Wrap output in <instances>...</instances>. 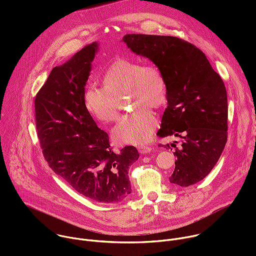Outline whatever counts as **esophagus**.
<instances>
[{"mask_svg":"<svg viewBox=\"0 0 256 256\" xmlns=\"http://www.w3.org/2000/svg\"><path fill=\"white\" fill-rule=\"evenodd\" d=\"M138 150L140 151V154H149L150 152L153 151V148L150 147V146H144V144H142V146H138Z\"/></svg>","mask_w":256,"mask_h":256,"instance_id":"1","label":"esophagus"}]
</instances>
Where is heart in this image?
Listing matches in <instances>:
<instances>
[{
	"mask_svg": "<svg viewBox=\"0 0 256 256\" xmlns=\"http://www.w3.org/2000/svg\"><path fill=\"white\" fill-rule=\"evenodd\" d=\"M102 82L103 87L89 86L84 93L90 114L103 124L114 122L120 118V101L128 97V106L134 112L114 128V138L130 144L147 142L157 126V118L150 108H160L167 102V82L160 68L118 58L107 66Z\"/></svg>",
	"mask_w": 256,
	"mask_h": 256,
	"instance_id": "heart-1",
	"label": "heart"
}]
</instances>
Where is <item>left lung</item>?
I'll return each instance as SVG.
<instances>
[{"instance_id":"8db88e82","label":"left lung","mask_w":256,"mask_h":256,"mask_svg":"<svg viewBox=\"0 0 256 256\" xmlns=\"http://www.w3.org/2000/svg\"><path fill=\"white\" fill-rule=\"evenodd\" d=\"M122 40L163 72L168 105L157 136L184 138L180 148L171 144L177 160L169 180L184 188L192 186L212 171L227 142L225 84L206 54L186 40L147 34H126Z\"/></svg>"}]
</instances>
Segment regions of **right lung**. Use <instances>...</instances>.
I'll use <instances>...</instances> for the list:
<instances>
[{"label": "right lung", "mask_w": 256, "mask_h": 256, "mask_svg": "<svg viewBox=\"0 0 256 256\" xmlns=\"http://www.w3.org/2000/svg\"><path fill=\"white\" fill-rule=\"evenodd\" d=\"M97 44L56 66L34 99L36 132L48 166L80 194L114 204L132 192L128 168L140 154L134 146L110 147L84 102Z\"/></svg>", "instance_id": "1"}]
</instances>
